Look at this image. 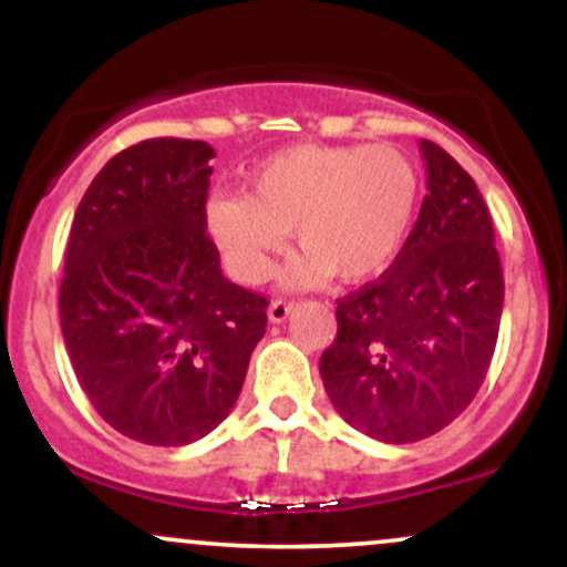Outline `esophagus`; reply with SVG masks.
I'll return each mask as SVG.
<instances>
[{"mask_svg": "<svg viewBox=\"0 0 567 567\" xmlns=\"http://www.w3.org/2000/svg\"><path fill=\"white\" fill-rule=\"evenodd\" d=\"M290 311H292V303L285 301V298H277V301H271V306H269V320L285 322L290 317Z\"/></svg>", "mask_w": 567, "mask_h": 567, "instance_id": "34e87169", "label": "esophagus"}]
</instances>
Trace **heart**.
Instances as JSON below:
<instances>
[{
    "mask_svg": "<svg viewBox=\"0 0 567 567\" xmlns=\"http://www.w3.org/2000/svg\"><path fill=\"white\" fill-rule=\"evenodd\" d=\"M421 197L419 167L394 146L282 148L252 171L243 194L205 207L207 231L231 275L264 282L288 231L301 247L288 282L320 285L330 275L362 282L394 264Z\"/></svg>",
    "mask_w": 567,
    "mask_h": 567,
    "instance_id": "heart-1",
    "label": "heart"
}]
</instances>
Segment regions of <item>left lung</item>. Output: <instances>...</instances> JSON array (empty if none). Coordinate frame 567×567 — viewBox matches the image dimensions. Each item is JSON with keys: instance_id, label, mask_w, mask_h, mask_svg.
<instances>
[{"instance_id": "1", "label": "left lung", "mask_w": 567, "mask_h": 567, "mask_svg": "<svg viewBox=\"0 0 567 567\" xmlns=\"http://www.w3.org/2000/svg\"><path fill=\"white\" fill-rule=\"evenodd\" d=\"M426 197L400 256L338 298L320 375L333 408L368 437L405 445L437 434L483 386L496 351L504 275L472 175L421 141Z\"/></svg>"}]
</instances>
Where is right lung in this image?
<instances>
[{"mask_svg": "<svg viewBox=\"0 0 567 567\" xmlns=\"http://www.w3.org/2000/svg\"><path fill=\"white\" fill-rule=\"evenodd\" d=\"M210 143L148 138L103 165L80 202L61 330L80 386L130 440L205 437L243 392L266 301L229 282L207 237Z\"/></svg>", "mask_w": 567, "mask_h": 567, "instance_id": "add662e5", "label": "right lung"}]
</instances>
